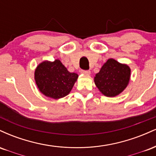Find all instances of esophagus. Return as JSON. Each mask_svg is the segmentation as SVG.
<instances>
[{"label": "esophagus", "instance_id": "1", "mask_svg": "<svg viewBox=\"0 0 156 156\" xmlns=\"http://www.w3.org/2000/svg\"><path fill=\"white\" fill-rule=\"evenodd\" d=\"M82 74H85V75H89L90 74V71L89 70H81Z\"/></svg>", "mask_w": 156, "mask_h": 156}]
</instances>
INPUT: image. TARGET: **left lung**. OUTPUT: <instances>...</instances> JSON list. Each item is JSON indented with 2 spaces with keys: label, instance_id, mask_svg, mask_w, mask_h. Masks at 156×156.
<instances>
[{
  "label": "left lung",
  "instance_id": "obj_1",
  "mask_svg": "<svg viewBox=\"0 0 156 156\" xmlns=\"http://www.w3.org/2000/svg\"><path fill=\"white\" fill-rule=\"evenodd\" d=\"M130 78V69L127 64L109 58L94 77V83L102 94L115 97L126 88Z\"/></svg>",
  "mask_w": 156,
  "mask_h": 156
}]
</instances>
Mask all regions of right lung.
<instances>
[{
  "label": "right lung",
  "mask_w": 156,
  "mask_h": 156,
  "mask_svg": "<svg viewBox=\"0 0 156 156\" xmlns=\"http://www.w3.org/2000/svg\"><path fill=\"white\" fill-rule=\"evenodd\" d=\"M78 74L69 73L60 60L44 61L35 69L36 84L42 94L53 99L67 96L78 79Z\"/></svg>",
  "instance_id": "1"
}]
</instances>
